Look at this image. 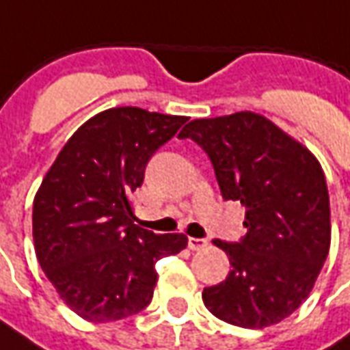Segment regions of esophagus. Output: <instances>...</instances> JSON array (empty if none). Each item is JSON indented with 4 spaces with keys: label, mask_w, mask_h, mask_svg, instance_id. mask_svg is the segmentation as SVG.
<instances>
[{
    "label": "esophagus",
    "mask_w": 350,
    "mask_h": 350,
    "mask_svg": "<svg viewBox=\"0 0 350 350\" xmlns=\"http://www.w3.org/2000/svg\"><path fill=\"white\" fill-rule=\"evenodd\" d=\"M187 243H189V250L200 251V250H204L206 245H208V240H204V238H189Z\"/></svg>",
    "instance_id": "esophagus-1"
}]
</instances>
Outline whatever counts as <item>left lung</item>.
I'll list each match as a JSON object with an SVG mask.
<instances>
[{
  "mask_svg": "<svg viewBox=\"0 0 350 350\" xmlns=\"http://www.w3.org/2000/svg\"><path fill=\"white\" fill-rule=\"evenodd\" d=\"M180 138L212 161L221 195L245 208L240 242L215 240L232 270L206 286L204 306L242 328H266L300 308L330 250V198L321 163L255 112L193 120Z\"/></svg>",
  "mask_w": 350,
  "mask_h": 350,
  "instance_id": "1",
  "label": "left lung"
}]
</instances>
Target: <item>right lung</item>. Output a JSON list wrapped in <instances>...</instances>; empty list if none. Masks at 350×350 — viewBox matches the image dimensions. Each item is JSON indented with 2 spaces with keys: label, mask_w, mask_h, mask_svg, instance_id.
Segmentation results:
<instances>
[{
  "label": "right lung",
  "mask_w": 350,
  "mask_h": 350,
  "mask_svg": "<svg viewBox=\"0 0 350 350\" xmlns=\"http://www.w3.org/2000/svg\"><path fill=\"white\" fill-rule=\"evenodd\" d=\"M185 116L120 107L90 118L57 153L33 200L37 260L59 298L90 323L137 315L152 301L155 262L185 234L135 225L131 195Z\"/></svg>",
  "instance_id": "right-lung-1"
}]
</instances>
